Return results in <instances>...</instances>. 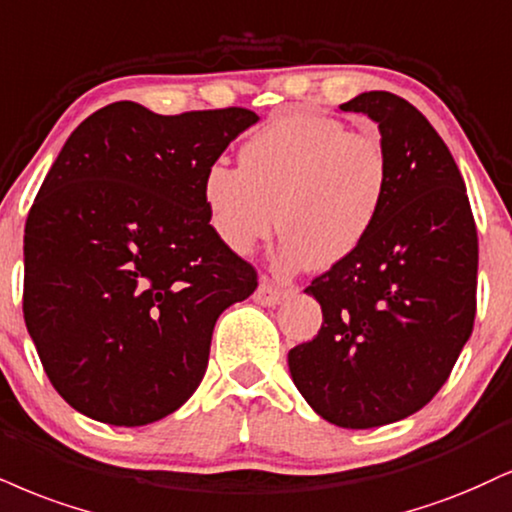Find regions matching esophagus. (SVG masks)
<instances>
[{"label": "esophagus", "instance_id": "34e87169", "mask_svg": "<svg viewBox=\"0 0 512 512\" xmlns=\"http://www.w3.org/2000/svg\"><path fill=\"white\" fill-rule=\"evenodd\" d=\"M252 298H255V303L257 305H264V307H274V305H279L283 298H286V293L281 291V288H276L272 281H260V286H257V291H255V295H252Z\"/></svg>", "mask_w": 512, "mask_h": 512}]
</instances>
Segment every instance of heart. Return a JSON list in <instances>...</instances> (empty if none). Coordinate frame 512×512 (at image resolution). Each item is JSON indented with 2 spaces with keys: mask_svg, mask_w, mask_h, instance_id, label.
<instances>
[{
  "mask_svg": "<svg viewBox=\"0 0 512 512\" xmlns=\"http://www.w3.org/2000/svg\"><path fill=\"white\" fill-rule=\"evenodd\" d=\"M391 183V157L377 133H353L329 116L286 114L240 147V169L207 166L202 202L212 231L238 255L279 221L283 269L334 267L377 229Z\"/></svg>",
  "mask_w": 512,
  "mask_h": 512,
  "instance_id": "heart-1",
  "label": "heart"
}]
</instances>
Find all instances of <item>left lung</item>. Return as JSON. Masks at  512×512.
I'll return each mask as SVG.
<instances>
[{
    "mask_svg": "<svg viewBox=\"0 0 512 512\" xmlns=\"http://www.w3.org/2000/svg\"><path fill=\"white\" fill-rule=\"evenodd\" d=\"M338 109L377 123L393 183L365 245L305 288L324 322L288 369L319 417L372 429L424 408L470 338L477 226L458 164L420 109L384 90Z\"/></svg>",
    "mask_w": 512,
    "mask_h": 512,
    "instance_id": "1",
    "label": "left lung"
}]
</instances>
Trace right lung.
<instances>
[{
	"label": "right lung",
	"mask_w": 512,
	"mask_h": 512,
	"mask_svg": "<svg viewBox=\"0 0 512 512\" xmlns=\"http://www.w3.org/2000/svg\"><path fill=\"white\" fill-rule=\"evenodd\" d=\"M257 121L114 102L61 147L28 212L23 317L73 410L143 427L200 386L219 315L257 288L209 226L202 178Z\"/></svg>",
	"instance_id": "add662e5"
}]
</instances>
